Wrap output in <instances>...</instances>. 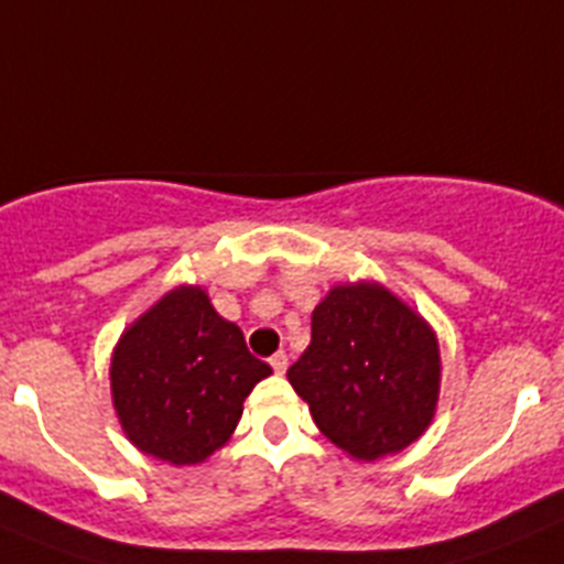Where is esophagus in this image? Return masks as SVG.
Masks as SVG:
<instances>
[{"mask_svg":"<svg viewBox=\"0 0 564 564\" xmlns=\"http://www.w3.org/2000/svg\"><path fill=\"white\" fill-rule=\"evenodd\" d=\"M271 367H273V372H279V376H282V372L288 370V352L285 350L273 352V356H271Z\"/></svg>","mask_w":564,"mask_h":564,"instance_id":"1","label":"esophagus"}]
</instances>
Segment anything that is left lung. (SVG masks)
Here are the masks:
<instances>
[{
	"mask_svg": "<svg viewBox=\"0 0 564 564\" xmlns=\"http://www.w3.org/2000/svg\"><path fill=\"white\" fill-rule=\"evenodd\" d=\"M322 435L358 460L401 452L435 415V333L381 285H338L313 311L311 347L288 370Z\"/></svg>",
	"mask_w": 564,
	"mask_h": 564,
	"instance_id": "8db88e82",
	"label": "left lung"
}]
</instances>
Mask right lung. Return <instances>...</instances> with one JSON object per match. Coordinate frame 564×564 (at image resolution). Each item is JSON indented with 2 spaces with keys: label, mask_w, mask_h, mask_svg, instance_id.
<instances>
[{
  "label": "right lung",
  "mask_w": 564,
  "mask_h": 564,
  "mask_svg": "<svg viewBox=\"0 0 564 564\" xmlns=\"http://www.w3.org/2000/svg\"><path fill=\"white\" fill-rule=\"evenodd\" d=\"M109 376L129 441L188 466L231 437L242 401L271 367L248 352L242 330L217 316L200 288H177L123 333Z\"/></svg>",
  "instance_id": "add662e5"
}]
</instances>
